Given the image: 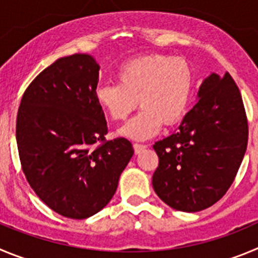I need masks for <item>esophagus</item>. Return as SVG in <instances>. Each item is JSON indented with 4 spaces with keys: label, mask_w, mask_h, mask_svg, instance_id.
Segmentation results:
<instances>
[{
    "label": "esophagus",
    "mask_w": 258,
    "mask_h": 258,
    "mask_svg": "<svg viewBox=\"0 0 258 258\" xmlns=\"http://www.w3.org/2000/svg\"><path fill=\"white\" fill-rule=\"evenodd\" d=\"M146 149V145H143V144H134V150L136 154H140L141 151H144Z\"/></svg>",
    "instance_id": "esophagus-1"
}]
</instances>
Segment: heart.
Here are the masks:
<instances>
[{"label":"heart","instance_id":"1","mask_svg":"<svg viewBox=\"0 0 258 258\" xmlns=\"http://www.w3.org/2000/svg\"><path fill=\"white\" fill-rule=\"evenodd\" d=\"M118 84H104L95 91L98 105L113 121H124L140 104L143 109L122 128L126 136L145 140L182 119L194 90V71L183 58L149 54L124 63Z\"/></svg>","mask_w":258,"mask_h":258}]
</instances>
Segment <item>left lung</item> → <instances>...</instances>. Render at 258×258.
Masks as SVG:
<instances>
[{"instance_id":"8db88e82","label":"left lung","mask_w":258,"mask_h":258,"mask_svg":"<svg viewBox=\"0 0 258 258\" xmlns=\"http://www.w3.org/2000/svg\"><path fill=\"white\" fill-rule=\"evenodd\" d=\"M177 131L154 144L153 187L170 208L196 213L227 194L248 143L242 95L229 74H211Z\"/></svg>"}]
</instances>
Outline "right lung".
Segmentation results:
<instances>
[{
    "instance_id": "obj_1",
    "label": "right lung",
    "mask_w": 258,
    "mask_h": 258,
    "mask_svg": "<svg viewBox=\"0 0 258 258\" xmlns=\"http://www.w3.org/2000/svg\"><path fill=\"white\" fill-rule=\"evenodd\" d=\"M98 78L99 64L89 54L61 57L26 88L16 118L26 180L48 208L70 219L102 210L134 155L124 137L105 140Z\"/></svg>"
}]
</instances>
